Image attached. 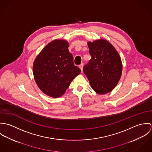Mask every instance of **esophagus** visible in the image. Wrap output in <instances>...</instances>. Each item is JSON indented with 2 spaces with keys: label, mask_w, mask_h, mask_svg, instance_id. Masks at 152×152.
<instances>
[{
  "label": "esophagus",
  "mask_w": 152,
  "mask_h": 152,
  "mask_svg": "<svg viewBox=\"0 0 152 152\" xmlns=\"http://www.w3.org/2000/svg\"><path fill=\"white\" fill-rule=\"evenodd\" d=\"M83 66H84V64L83 63H81L80 65H79V67L81 69L82 72H83Z\"/></svg>",
  "instance_id": "34e87169"
}]
</instances>
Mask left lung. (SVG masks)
Returning <instances> with one entry per match:
<instances>
[{
	"label": "left lung",
	"mask_w": 152,
	"mask_h": 152,
	"mask_svg": "<svg viewBox=\"0 0 152 152\" xmlns=\"http://www.w3.org/2000/svg\"><path fill=\"white\" fill-rule=\"evenodd\" d=\"M91 59L83 71L92 88L98 94L112 91L122 75V63L115 47L104 39L88 42Z\"/></svg>",
	"instance_id": "8db88e82"
}]
</instances>
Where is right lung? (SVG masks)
Returning <instances> with one entry per match:
<instances>
[{
    "label": "right lung",
    "mask_w": 152,
    "mask_h": 152,
    "mask_svg": "<svg viewBox=\"0 0 152 152\" xmlns=\"http://www.w3.org/2000/svg\"><path fill=\"white\" fill-rule=\"evenodd\" d=\"M69 44L54 40L48 44L36 57L33 72L38 87L45 94L58 98L62 96L81 69L74 64Z\"/></svg>",
    "instance_id": "obj_1"
}]
</instances>
